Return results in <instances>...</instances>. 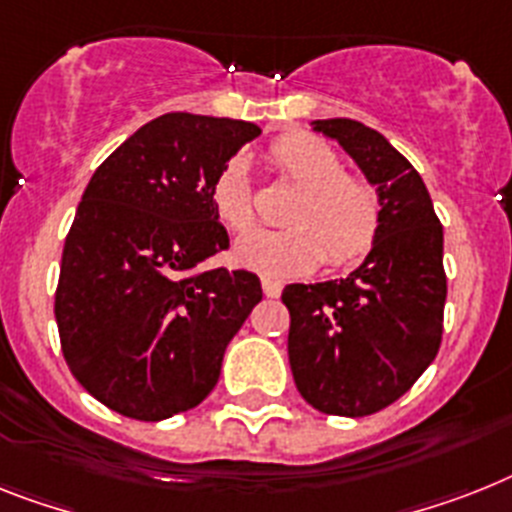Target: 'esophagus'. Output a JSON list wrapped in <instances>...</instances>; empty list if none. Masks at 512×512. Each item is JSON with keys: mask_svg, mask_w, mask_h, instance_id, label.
<instances>
[{"mask_svg": "<svg viewBox=\"0 0 512 512\" xmlns=\"http://www.w3.org/2000/svg\"><path fill=\"white\" fill-rule=\"evenodd\" d=\"M261 287H264L266 298H277L282 293V282L272 280V277H261Z\"/></svg>", "mask_w": 512, "mask_h": 512, "instance_id": "1", "label": "esophagus"}]
</instances>
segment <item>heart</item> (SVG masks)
<instances>
[{
    "instance_id": "1",
    "label": "heart",
    "mask_w": 512,
    "mask_h": 512,
    "mask_svg": "<svg viewBox=\"0 0 512 512\" xmlns=\"http://www.w3.org/2000/svg\"><path fill=\"white\" fill-rule=\"evenodd\" d=\"M269 162L298 188L280 230H251L232 246L235 264L290 277L322 264L350 266L374 248L382 227L379 190L358 175L342 172V159L311 133L282 135L269 149ZM211 206L227 230L253 222V190L246 162L235 156L211 185Z\"/></svg>"
}]
</instances>
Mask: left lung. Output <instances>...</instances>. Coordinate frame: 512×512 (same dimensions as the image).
<instances>
[{
  "instance_id": "8db88e82",
  "label": "left lung",
  "mask_w": 512,
  "mask_h": 512,
  "mask_svg": "<svg viewBox=\"0 0 512 512\" xmlns=\"http://www.w3.org/2000/svg\"><path fill=\"white\" fill-rule=\"evenodd\" d=\"M311 128L353 156L382 198L369 256L342 280L287 285V356L298 392L329 416H369L411 390L442 342V225L413 164L382 133L335 117Z\"/></svg>"
}]
</instances>
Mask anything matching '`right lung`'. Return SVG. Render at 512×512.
Listing matches in <instances>:
<instances>
[{
	"label": "right lung",
	"instance_id": "add662e5",
	"mask_svg": "<svg viewBox=\"0 0 512 512\" xmlns=\"http://www.w3.org/2000/svg\"><path fill=\"white\" fill-rule=\"evenodd\" d=\"M259 125L172 112L99 164L65 238L54 295L73 377L112 411L162 421L214 390L261 301L246 269H201L230 246L211 206L219 170Z\"/></svg>",
	"mask_w": 512,
	"mask_h": 512
}]
</instances>
